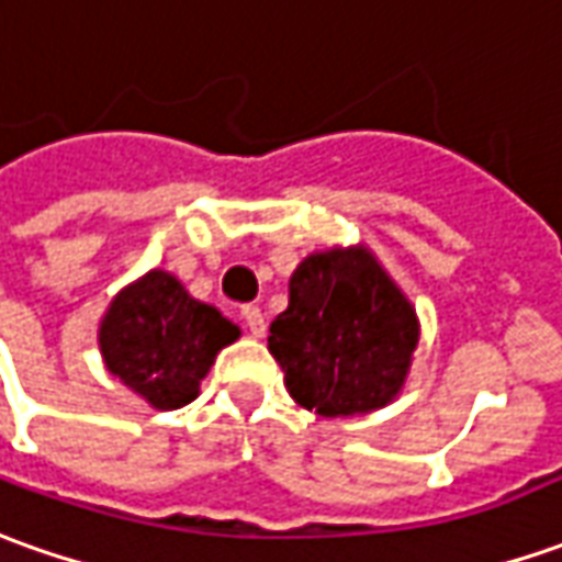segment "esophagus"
<instances>
[{"label":"esophagus","mask_w":562,"mask_h":562,"mask_svg":"<svg viewBox=\"0 0 562 562\" xmlns=\"http://www.w3.org/2000/svg\"><path fill=\"white\" fill-rule=\"evenodd\" d=\"M239 316H243V323H246V329L251 331V335H255V338H261V335H265V313L258 311V307H255V304H246V307H243V311H239Z\"/></svg>","instance_id":"34e87169"}]
</instances>
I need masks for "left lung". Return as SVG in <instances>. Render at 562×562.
Here are the masks:
<instances>
[{
	"instance_id": "8db88e82",
	"label": "left lung",
	"mask_w": 562,
	"mask_h": 562,
	"mask_svg": "<svg viewBox=\"0 0 562 562\" xmlns=\"http://www.w3.org/2000/svg\"><path fill=\"white\" fill-rule=\"evenodd\" d=\"M418 313L369 246L313 251L289 280L267 350L297 406L323 418L384 409L409 378Z\"/></svg>"
}]
</instances>
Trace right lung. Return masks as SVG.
I'll return each instance as SVG.
<instances>
[{
  "mask_svg": "<svg viewBox=\"0 0 562 562\" xmlns=\"http://www.w3.org/2000/svg\"><path fill=\"white\" fill-rule=\"evenodd\" d=\"M236 338L239 326L159 267L116 292L98 326L106 372L159 412L193 403L215 357Z\"/></svg>",
  "mask_w": 562,
  "mask_h": 562,
  "instance_id": "1",
  "label": "right lung"
}]
</instances>
